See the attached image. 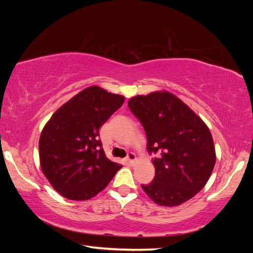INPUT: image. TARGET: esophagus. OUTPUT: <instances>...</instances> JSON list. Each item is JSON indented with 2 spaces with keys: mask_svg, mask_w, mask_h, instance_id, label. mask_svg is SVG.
Masks as SVG:
<instances>
[{
  "mask_svg": "<svg viewBox=\"0 0 253 253\" xmlns=\"http://www.w3.org/2000/svg\"><path fill=\"white\" fill-rule=\"evenodd\" d=\"M126 160H127V162L129 163V164H133L137 161V158H136V154L135 153H132V152H130V153H128V155H127V158H126Z\"/></svg>",
  "mask_w": 253,
  "mask_h": 253,
  "instance_id": "1",
  "label": "esophagus"
}]
</instances>
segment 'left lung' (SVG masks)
Instances as JSON below:
<instances>
[{
	"label": "left lung",
	"instance_id": "8db88e82",
	"mask_svg": "<svg viewBox=\"0 0 253 253\" xmlns=\"http://www.w3.org/2000/svg\"><path fill=\"white\" fill-rule=\"evenodd\" d=\"M144 128L155 176L141 185L159 206L176 207L206 186L216 161L213 138L200 117L168 91L136 95L128 101Z\"/></svg>",
	"mask_w": 253,
	"mask_h": 253
}]
</instances>
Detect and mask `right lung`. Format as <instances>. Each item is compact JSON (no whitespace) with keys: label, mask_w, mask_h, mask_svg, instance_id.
Instances as JSON below:
<instances>
[{"label":"right lung","mask_w":253,"mask_h":253,"mask_svg":"<svg viewBox=\"0 0 253 253\" xmlns=\"http://www.w3.org/2000/svg\"><path fill=\"white\" fill-rule=\"evenodd\" d=\"M125 98L98 85L63 104L42 129L40 165L52 187L69 200H89L109 185L122 165L106 158L99 129Z\"/></svg>","instance_id":"obj_1"}]
</instances>
